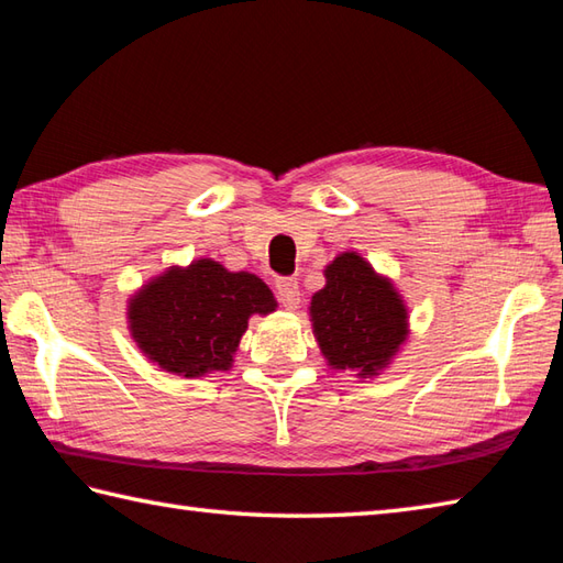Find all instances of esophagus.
<instances>
[{
	"mask_svg": "<svg viewBox=\"0 0 563 563\" xmlns=\"http://www.w3.org/2000/svg\"><path fill=\"white\" fill-rule=\"evenodd\" d=\"M275 292H278V300L283 307L295 309L300 305V285H297L295 278H288V275L275 278Z\"/></svg>",
	"mask_w": 563,
	"mask_h": 563,
	"instance_id": "34e87169",
	"label": "esophagus"
}]
</instances>
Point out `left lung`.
<instances>
[{
  "label": "left lung",
  "mask_w": 563,
  "mask_h": 563,
  "mask_svg": "<svg viewBox=\"0 0 563 563\" xmlns=\"http://www.w3.org/2000/svg\"><path fill=\"white\" fill-rule=\"evenodd\" d=\"M324 275L327 288L309 307L321 353L331 367L375 375L409 333L401 297L353 251L341 254Z\"/></svg>",
  "instance_id": "left-lung-1"
}]
</instances>
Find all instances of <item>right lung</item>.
I'll use <instances>...</instances> for the list:
<instances>
[{"label": "right lung", "instance_id": "right-lung-1", "mask_svg": "<svg viewBox=\"0 0 563 563\" xmlns=\"http://www.w3.org/2000/svg\"><path fill=\"white\" fill-rule=\"evenodd\" d=\"M275 297L251 273L200 258L172 268L130 300L133 339L166 373L198 377L232 365L251 314H271Z\"/></svg>", "mask_w": 563, "mask_h": 563}]
</instances>
